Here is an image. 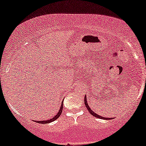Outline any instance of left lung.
<instances>
[{
  "label": "left lung",
  "mask_w": 146,
  "mask_h": 146,
  "mask_svg": "<svg viewBox=\"0 0 146 146\" xmlns=\"http://www.w3.org/2000/svg\"><path fill=\"white\" fill-rule=\"evenodd\" d=\"M84 104H85V106H86V107L87 108V109H88V111L90 112V113L92 115H93V116L95 117H98V118H100V119H110V118H105V117H102L100 116V115H98V114H96L95 113H94V112L91 109H90V108L89 107V106L88 105V104H87V100H86V96L84 97Z\"/></svg>",
  "instance_id": "1"
}]
</instances>
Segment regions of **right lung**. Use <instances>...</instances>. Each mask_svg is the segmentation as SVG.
<instances>
[{
    "label": "right lung",
    "mask_w": 146,
    "mask_h": 146,
    "mask_svg": "<svg viewBox=\"0 0 146 146\" xmlns=\"http://www.w3.org/2000/svg\"><path fill=\"white\" fill-rule=\"evenodd\" d=\"M62 108H63V102L61 104V106H60V108L59 110V111H58V114H57L56 115H55L54 117H53V118L50 119H48L46 120V121H37L38 123H51V122L55 121V120H56L60 116V115L62 114Z\"/></svg>",
    "instance_id": "add662e5"
}]
</instances>
